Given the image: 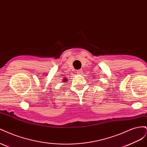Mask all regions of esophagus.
<instances>
[{
  "label": "esophagus",
  "mask_w": 147,
  "mask_h": 147,
  "mask_svg": "<svg viewBox=\"0 0 147 147\" xmlns=\"http://www.w3.org/2000/svg\"><path fill=\"white\" fill-rule=\"evenodd\" d=\"M76 72H77V74L81 75V74L83 73V70H82V69H79V70H77Z\"/></svg>",
  "instance_id": "1"
}]
</instances>
